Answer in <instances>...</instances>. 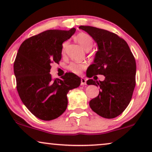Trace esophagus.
I'll use <instances>...</instances> for the list:
<instances>
[{"label":"esophagus","instance_id":"1","mask_svg":"<svg viewBox=\"0 0 152 152\" xmlns=\"http://www.w3.org/2000/svg\"><path fill=\"white\" fill-rule=\"evenodd\" d=\"M86 80H85L84 78L81 79V85L82 86H84V85H86Z\"/></svg>","mask_w":152,"mask_h":152}]
</instances>
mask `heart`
I'll return each mask as SVG.
<instances>
[{
    "mask_svg": "<svg viewBox=\"0 0 152 152\" xmlns=\"http://www.w3.org/2000/svg\"><path fill=\"white\" fill-rule=\"evenodd\" d=\"M77 41H78L79 43L86 50H89L92 48L93 46V39L90 35L86 34V33H80L76 37ZM68 41H65L62 45V50L61 53L62 55H64L66 53V48L68 46ZM86 68V65L85 64H76V63H71L68 66V70L75 74H80L83 70H84Z\"/></svg>",
    "mask_w": 152,
    "mask_h": 152,
    "instance_id": "heart-1",
    "label": "heart"
}]
</instances>
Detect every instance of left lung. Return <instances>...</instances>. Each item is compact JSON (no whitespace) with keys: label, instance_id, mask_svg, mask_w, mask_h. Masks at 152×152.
Instances as JSON below:
<instances>
[{"label":"left lung","instance_id":"obj_1","mask_svg":"<svg viewBox=\"0 0 152 152\" xmlns=\"http://www.w3.org/2000/svg\"><path fill=\"white\" fill-rule=\"evenodd\" d=\"M97 43L98 50L93 64L89 66V77L103 75L104 80L92 79L88 85H95L98 96L91 99V109L104 118L120 115L129 104L136 86V60L127 43L115 33L92 26H81Z\"/></svg>","mask_w":152,"mask_h":152}]
</instances>
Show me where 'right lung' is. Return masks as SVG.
<instances>
[{"mask_svg": "<svg viewBox=\"0 0 152 152\" xmlns=\"http://www.w3.org/2000/svg\"><path fill=\"white\" fill-rule=\"evenodd\" d=\"M75 31H44L24 41L18 50L14 64L16 89L24 105L42 120L59 117L67 108L68 91L81 84V78L72 72L60 79L50 74V64L61 59L62 43Z\"/></svg>", "mask_w": 152, "mask_h": 152, "instance_id": "obj_1", "label": "right lung"}]
</instances>
